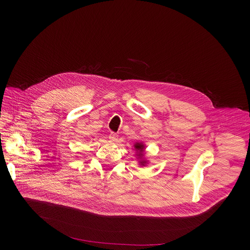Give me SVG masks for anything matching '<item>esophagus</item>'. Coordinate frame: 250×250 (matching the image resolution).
Masks as SVG:
<instances>
[{
  "label": "esophagus",
  "instance_id": "34e87169",
  "mask_svg": "<svg viewBox=\"0 0 250 250\" xmlns=\"http://www.w3.org/2000/svg\"><path fill=\"white\" fill-rule=\"evenodd\" d=\"M118 137H119V135H118L117 133H115V132H111L110 135H109V139H110L111 141H117V140H118Z\"/></svg>",
  "mask_w": 250,
  "mask_h": 250
}]
</instances>
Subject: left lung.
Listing matches in <instances>:
<instances>
[{
	"label": "left lung",
	"instance_id": "left-lung-1",
	"mask_svg": "<svg viewBox=\"0 0 250 250\" xmlns=\"http://www.w3.org/2000/svg\"><path fill=\"white\" fill-rule=\"evenodd\" d=\"M134 149H135V155L138 160V163L140 166H146L148 163V160L145 158V152H146V145L142 141H136L134 144Z\"/></svg>",
	"mask_w": 250,
	"mask_h": 250
}]
</instances>
